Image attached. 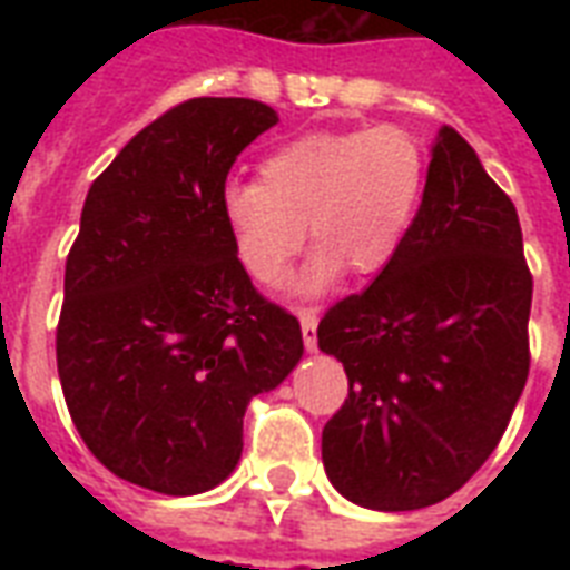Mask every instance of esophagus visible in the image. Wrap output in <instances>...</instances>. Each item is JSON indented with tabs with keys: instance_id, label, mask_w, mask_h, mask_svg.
Returning <instances> with one entry per match:
<instances>
[{
	"instance_id": "obj_1",
	"label": "esophagus",
	"mask_w": 570,
	"mask_h": 570,
	"mask_svg": "<svg viewBox=\"0 0 570 570\" xmlns=\"http://www.w3.org/2000/svg\"><path fill=\"white\" fill-rule=\"evenodd\" d=\"M298 322H302V337H304V346L316 348V325H320V316L313 307H298Z\"/></svg>"
}]
</instances>
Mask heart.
<instances>
[{
  "mask_svg": "<svg viewBox=\"0 0 570 570\" xmlns=\"http://www.w3.org/2000/svg\"><path fill=\"white\" fill-rule=\"evenodd\" d=\"M425 186V147L405 127L307 132L259 163V183H230L222 213L242 266L277 284L304 245L320 248L295 277L320 293L348 266L373 275L393 263L414 224Z\"/></svg>",
  "mask_w": 570,
  "mask_h": 570,
  "instance_id": "heart-1",
  "label": "heart"
}]
</instances>
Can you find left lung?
I'll use <instances>...</instances> for the list:
<instances>
[{"instance_id":"left-lung-1","label":"left lung","mask_w":570,"mask_h":570,"mask_svg":"<svg viewBox=\"0 0 570 570\" xmlns=\"http://www.w3.org/2000/svg\"><path fill=\"white\" fill-rule=\"evenodd\" d=\"M530 304L514 204L443 127L402 250L316 331L348 375L346 402L322 429L340 494L379 512L455 494L497 450L521 399Z\"/></svg>"}]
</instances>
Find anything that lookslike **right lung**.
Returning <instances> with one entry per match:
<instances>
[{
    "label": "right lung",
    "mask_w": 570,
    "mask_h": 570,
    "mask_svg": "<svg viewBox=\"0 0 570 570\" xmlns=\"http://www.w3.org/2000/svg\"><path fill=\"white\" fill-rule=\"evenodd\" d=\"M275 124L245 97L186 100L85 197L58 379L85 446L132 485L189 497L224 482L250 399L302 361V325L250 284L222 213L236 156Z\"/></svg>",
    "instance_id": "right-lung-1"
}]
</instances>
